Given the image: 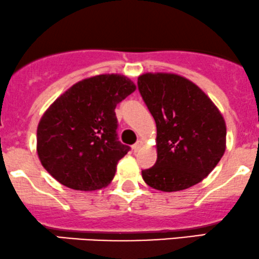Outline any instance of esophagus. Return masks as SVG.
<instances>
[{"mask_svg": "<svg viewBox=\"0 0 259 259\" xmlns=\"http://www.w3.org/2000/svg\"><path fill=\"white\" fill-rule=\"evenodd\" d=\"M142 145H143V142H142V141H138V142L136 143L135 145H133V150H135V151H138L139 149L142 148Z\"/></svg>", "mask_w": 259, "mask_h": 259, "instance_id": "esophagus-1", "label": "esophagus"}]
</instances>
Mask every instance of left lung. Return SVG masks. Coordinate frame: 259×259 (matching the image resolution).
I'll return each instance as SVG.
<instances>
[{
  "label": "left lung",
  "mask_w": 259,
  "mask_h": 259,
  "mask_svg": "<svg viewBox=\"0 0 259 259\" xmlns=\"http://www.w3.org/2000/svg\"><path fill=\"white\" fill-rule=\"evenodd\" d=\"M138 91L157 128V160L144 182L162 191L193 187L207 177L226 151L224 118L193 82L175 74H144Z\"/></svg>",
  "instance_id": "obj_1"
}]
</instances>
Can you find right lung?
Instances as JSON below:
<instances>
[{
    "label": "right lung",
    "instance_id": "1",
    "mask_svg": "<svg viewBox=\"0 0 259 259\" xmlns=\"http://www.w3.org/2000/svg\"><path fill=\"white\" fill-rule=\"evenodd\" d=\"M135 90L130 78L112 74L86 78L62 94L37 127V154L46 171L75 190L110 183L118 160L131 149L118 141L115 108Z\"/></svg>",
    "mask_w": 259,
    "mask_h": 259
}]
</instances>
